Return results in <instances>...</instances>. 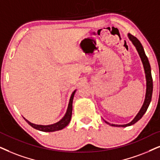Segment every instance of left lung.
Masks as SVG:
<instances>
[{
    "label": "left lung",
    "mask_w": 160,
    "mask_h": 160,
    "mask_svg": "<svg viewBox=\"0 0 160 160\" xmlns=\"http://www.w3.org/2000/svg\"><path fill=\"white\" fill-rule=\"evenodd\" d=\"M128 36H129V39L132 42L133 44L135 46L136 49H137L138 52L140 55V58H141L142 64H143L144 69H145V74H146V86L147 87H146V99H145V101H144L143 105H142V107L141 108L140 112H138V114L136 116L135 118H134L130 123H127V124H124V125H115V124H110V123L107 122V121H105L106 123H108V124H110V125H112V126L121 127L131 126V125L135 123L138 121H139L140 119L142 118V116L145 114V112H146L147 109H148V105H149L151 100H152V91H153V80H152V73H151V67H150L149 62H148V58H147L146 53H145V52H144L143 48H142V44L140 42L139 40H138L135 37H134V36L132 35V34H129Z\"/></svg>",
    "instance_id": "obj_1"
}]
</instances>
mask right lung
<instances>
[{
	"label": "right lung",
	"instance_id": "obj_1",
	"mask_svg": "<svg viewBox=\"0 0 160 160\" xmlns=\"http://www.w3.org/2000/svg\"><path fill=\"white\" fill-rule=\"evenodd\" d=\"M75 91L72 93V94L70 97V100H69V106H68V109L67 111V113L65 114V116L63 118L61 119V121H59L58 122L54 123V124H51V125H47V126H43V125H37V124H34V123H32L30 122V121H27L26 119L25 118V120L27 121L28 123L33 128L38 129L39 131H42V132H55V131H58V130H61L67 126L69 124V123L70 122V120H71V117H72V101H73V98H74V94Z\"/></svg>",
	"mask_w": 160,
	"mask_h": 160
}]
</instances>
